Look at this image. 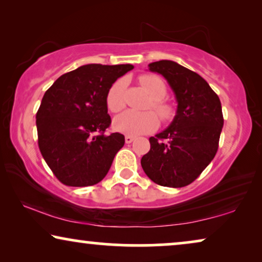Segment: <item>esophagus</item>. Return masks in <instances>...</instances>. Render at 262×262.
Segmentation results:
<instances>
[{"mask_svg":"<svg viewBox=\"0 0 262 262\" xmlns=\"http://www.w3.org/2000/svg\"><path fill=\"white\" fill-rule=\"evenodd\" d=\"M134 137H132V136H126V137H125V142L127 143V144H130V143H132L134 142Z\"/></svg>","mask_w":262,"mask_h":262,"instance_id":"obj_1","label":"esophagus"}]
</instances>
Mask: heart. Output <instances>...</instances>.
<instances>
[{
	"label": "heart",
	"mask_w": 262,
	"mask_h": 262,
	"mask_svg": "<svg viewBox=\"0 0 262 262\" xmlns=\"http://www.w3.org/2000/svg\"><path fill=\"white\" fill-rule=\"evenodd\" d=\"M139 84L144 89L146 94L151 99L150 107H152L163 121L170 120L174 117V107L164 101V96L167 95V87L163 80L156 75H142L138 78ZM107 107L111 112H119L125 106V81L118 80L111 85L106 96ZM113 126L118 132L127 136L145 135L156 130L159 126V118L151 111L148 112H126L119 114L113 121Z\"/></svg>",
	"instance_id": "b5f03b06"
}]
</instances>
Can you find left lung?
Segmentation results:
<instances>
[{"mask_svg": "<svg viewBox=\"0 0 262 262\" xmlns=\"http://www.w3.org/2000/svg\"><path fill=\"white\" fill-rule=\"evenodd\" d=\"M148 67L166 78L178 108L169 126L149 138L150 150L142 157V168L157 185L184 187L216 155L224 124L220 98L200 75L177 62L163 59Z\"/></svg>", "mask_w": 262, "mask_h": 262, "instance_id": "1", "label": "left lung"}]
</instances>
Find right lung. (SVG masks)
<instances>
[{"label": "right lung", "mask_w": 262, "mask_h": 262, "mask_svg": "<svg viewBox=\"0 0 262 262\" xmlns=\"http://www.w3.org/2000/svg\"><path fill=\"white\" fill-rule=\"evenodd\" d=\"M131 64H87L57 78L37 112L38 145L55 177L67 186L98 184L124 146L119 132L103 135L111 125L106 96Z\"/></svg>", "instance_id": "1"}]
</instances>
